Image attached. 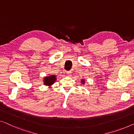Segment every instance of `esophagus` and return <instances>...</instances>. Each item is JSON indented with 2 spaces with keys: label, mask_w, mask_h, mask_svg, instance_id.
<instances>
[{
  "label": "esophagus",
  "mask_w": 134,
  "mask_h": 134,
  "mask_svg": "<svg viewBox=\"0 0 134 134\" xmlns=\"http://www.w3.org/2000/svg\"><path fill=\"white\" fill-rule=\"evenodd\" d=\"M67 75L70 76L71 75V71H67Z\"/></svg>",
  "instance_id": "obj_1"
}]
</instances>
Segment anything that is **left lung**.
<instances>
[{
    "label": "left lung",
    "instance_id": "8db88e82",
    "mask_svg": "<svg viewBox=\"0 0 134 134\" xmlns=\"http://www.w3.org/2000/svg\"><path fill=\"white\" fill-rule=\"evenodd\" d=\"M82 83H84V80H82Z\"/></svg>",
    "mask_w": 134,
    "mask_h": 134
}]
</instances>
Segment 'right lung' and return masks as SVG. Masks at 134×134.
Instances as JSON below:
<instances>
[{"label": "right lung", "mask_w": 134, "mask_h": 134, "mask_svg": "<svg viewBox=\"0 0 134 134\" xmlns=\"http://www.w3.org/2000/svg\"><path fill=\"white\" fill-rule=\"evenodd\" d=\"M56 81V76L55 75H52L50 76H47L44 78V84L50 85L53 84Z\"/></svg>", "instance_id": "obj_1"}]
</instances>
